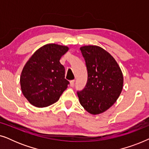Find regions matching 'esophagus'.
<instances>
[{"label":"esophagus","instance_id":"1","mask_svg":"<svg viewBox=\"0 0 149 149\" xmlns=\"http://www.w3.org/2000/svg\"><path fill=\"white\" fill-rule=\"evenodd\" d=\"M74 80L70 81V87H73V86H74Z\"/></svg>","mask_w":149,"mask_h":149}]
</instances>
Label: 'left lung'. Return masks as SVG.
I'll list each match as a JSON object with an SVG mask.
<instances>
[{
    "mask_svg": "<svg viewBox=\"0 0 149 149\" xmlns=\"http://www.w3.org/2000/svg\"><path fill=\"white\" fill-rule=\"evenodd\" d=\"M87 69V83L77 92L79 102L91 115H99L113 106L121 94L123 76L115 58L96 45L80 47Z\"/></svg>",
    "mask_w": 149,
    "mask_h": 149,
    "instance_id": "left-lung-1",
    "label": "left lung"
}]
</instances>
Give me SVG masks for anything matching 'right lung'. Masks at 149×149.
I'll list each match as a JSON object with an SVG mask.
<instances>
[{
  "instance_id": "1",
  "label": "right lung",
  "mask_w": 149,
  "mask_h": 149,
  "mask_svg": "<svg viewBox=\"0 0 149 149\" xmlns=\"http://www.w3.org/2000/svg\"><path fill=\"white\" fill-rule=\"evenodd\" d=\"M69 49L57 44L45 45L36 51L26 63L20 76L22 93L38 108L56 103L68 87L65 68L60 60Z\"/></svg>"
}]
</instances>
